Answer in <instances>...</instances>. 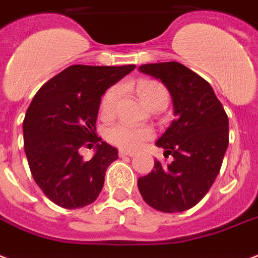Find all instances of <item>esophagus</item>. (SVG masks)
I'll return each instance as SVG.
<instances>
[{
  "mask_svg": "<svg viewBox=\"0 0 258 258\" xmlns=\"http://www.w3.org/2000/svg\"><path fill=\"white\" fill-rule=\"evenodd\" d=\"M136 152L133 151H129V150H125V148H121L119 150V157H133Z\"/></svg>",
  "mask_w": 258,
  "mask_h": 258,
  "instance_id": "obj_1",
  "label": "esophagus"
}]
</instances>
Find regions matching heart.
Here are the masks:
<instances>
[{"instance_id": "obj_1", "label": "heart", "mask_w": 258, "mask_h": 258, "mask_svg": "<svg viewBox=\"0 0 258 258\" xmlns=\"http://www.w3.org/2000/svg\"><path fill=\"white\" fill-rule=\"evenodd\" d=\"M140 96L143 101L151 108L154 104L165 101L168 103L169 93L166 88L159 84V82H143L139 86ZM121 96V88L119 86H112L104 96L101 101V112L104 115H111L115 110L116 101ZM154 136L152 129L147 126H135V125H127V123H119L115 126L110 127L107 131V139L108 142L115 144L118 147L129 148V150H136L142 146L146 140H150Z\"/></svg>"}]
</instances>
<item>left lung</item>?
Here are the masks:
<instances>
[{"instance_id": "1", "label": "left lung", "mask_w": 258, "mask_h": 258, "mask_svg": "<svg viewBox=\"0 0 258 258\" xmlns=\"http://www.w3.org/2000/svg\"><path fill=\"white\" fill-rule=\"evenodd\" d=\"M166 86L176 119L157 140L173 161H155L137 180L143 199L163 213L188 210L208 194L228 147V116L208 81L177 61L139 67Z\"/></svg>"}]
</instances>
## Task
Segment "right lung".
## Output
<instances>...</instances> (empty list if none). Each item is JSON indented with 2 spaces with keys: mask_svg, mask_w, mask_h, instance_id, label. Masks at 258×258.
Segmentation results:
<instances>
[{
  "mask_svg": "<svg viewBox=\"0 0 258 258\" xmlns=\"http://www.w3.org/2000/svg\"><path fill=\"white\" fill-rule=\"evenodd\" d=\"M136 66H70L34 96L23 122L24 152L35 183L64 209L95 202L118 150L96 136L101 96ZM97 142L85 161L79 148ZM92 146V144H88Z\"/></svg>",
  "mask_w": 258,
  "mask_h": 258,
  "instance_id": "right-lung-1",
  "label": "right lung"
}]
</instances>
